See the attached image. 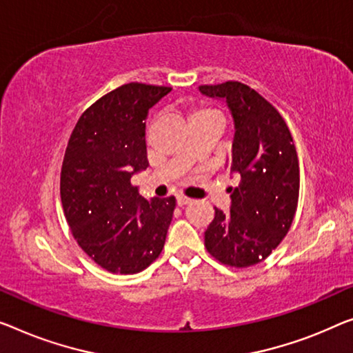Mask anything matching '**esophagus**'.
Wrapping results in <instances>:
<instances>
[{"label":"esophagus","mask_w":353,"mask_h":353,"mask_svg":"<svg viewBox=\"0 0 353 353\" xmlns=\"http://www.w3.org/2000/svg\"><path fill=\"white\" fill-rule=\"evenodd\" d=\"M176 201H177V206L183 208V206H187V204H190L192 199L187 198V196H182V194H179V196L176 198Z\"/></svg>","instance_id":"1"}]
</instances>
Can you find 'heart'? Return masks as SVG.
I'll list each match as a JSON object with an SVG mask.
<instances>
[{
    "mask_svg": "<svg viewBox=\"0 0 353 353\" xmlns=\"http://www.w3.org/2000/svg\"><path fill=\"white\" fill-rule=\"evenodd\" d=\"M188 120H190V125L196 122H208V120H214V122H220L223 125L222 112L209 106H199L192 109L190 114H188Z\"/></svg>",
    "mask_w": 353,
    "mask_h": 353,
    "instance_id": "obj_1",
    "label": "heart"
}]
</instances>
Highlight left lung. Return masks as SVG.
Masks as SVG:
<instances>
[{
    "mask_svg": "<svg viewBox=\"0 0 353 353\" xmlns=\"http://www.w3.org/2000/svg\"><path fill=\"white\" fill-rule=\"evenodd\" d=\"M209 98L225 99L234 122L230 172V212L215 208L204 245L215 260L247 268L266 259L285 238L296 212L299 165L290 130L260 93L228 81L201 85Z\"/></svg>",
    "mask_w": 353,
    "mask_h": 353,
    "instance_id": "8db88e82",
    "label": "left lung"
}]
</instances>
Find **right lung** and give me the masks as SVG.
<instances>
[{
	"instance_id": "obj_1",
	"label": "right lung",
	"mask_w": 353,
	"mask_h": 353,
	"mask_svg": "<svg viewBox=\"0 0 353 353\" xmlns=\"http://www.w3.org/2000/svg\"><path fill=\"white\" fill-rule=\"evenodd\" d=\"M170 87L131 82L93 103L72 130L60 194L81 249L114 274H134L161 254L176 198L141 196L131 176L149 166L145 119Z\"/></svg>"
}]
</instances>
